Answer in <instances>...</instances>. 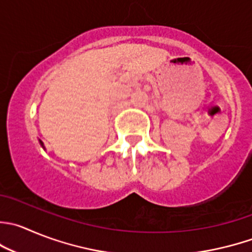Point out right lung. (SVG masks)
<instances>
[{
    "label": "right lung",
    "instance_id": "1",
    "mask_svg": "<svg viewBox=\"0 0 252 252\" xmlns=\"http://www.w3.org/2000/svg\"><path fill=\"white\" fill-rule=\"evenodd\" d=\"M40 144H41V146H43V143H41V141H40Z\"/></svg>",
    "mask_w": 252,
    "mask_h": 252
}]
</instances>
